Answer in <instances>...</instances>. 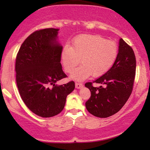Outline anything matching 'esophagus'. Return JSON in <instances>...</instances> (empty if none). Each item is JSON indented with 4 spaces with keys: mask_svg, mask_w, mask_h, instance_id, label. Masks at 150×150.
<instances>
[{
    "mask_svg": "<svg viewBox=\"0 0 150 150\" xmlns=\"http://www.w3.org/2000/svg\"><path fill=\"white\" fill-rule=\"evenodd\" d=\"M75 86H76V88H77V89H80V88L83 87V83H76L75 84Z\"/></svg>",
    "mask_w": 150,
    "mask_h": 150,
    "instance_id": "esophagus-1",
    "label": "esophagus"
}]
</instances>
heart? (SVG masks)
<instances>
[{"label":"heart","instance_id":"heart-1","mask_svg":"<svg viewBox=\"0 0 150 150\" xmlns=\"http://www.w3.org/2000/svg\"><path fill=\"white\" fill-rule=\"evenodd\" d=\"M116 43L98 35H81L73 41L72 46H65L61 60L67 73H72L81 62V65L71 75L74 79L83 81L92 74L101 76L112 67L117 58Z\"/></svg>","mask_w":150,"mask_h":150}]
</instances>
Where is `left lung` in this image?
I'll return each mask as SVG.
<instances>
[{"instance_id": "left-lung-1", "label": "left lung", "mask_w": 150, "mask_h": 150, "mask_svg": "<svg viewBox=\"0 0 150 150\" xmlns=\"http://www.w3.org/2000/svg\"><path fill=\"white\" fill-rule=\"evenodd\" d=\"M136 74V57L132 47L120 39L115 62L107 72L93 82L85 83L91 96L86 102L88 111L93 115L106 118L120 110L133 89ZM93 83L101 85L99 88Z\"/></svg>"}]
</instances>
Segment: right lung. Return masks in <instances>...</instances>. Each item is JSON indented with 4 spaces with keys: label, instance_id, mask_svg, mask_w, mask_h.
<instances>
[{
    "label": "right lung",
    "instance_id": "1",
    "mask_svg": "<svg viewBox=\"0 0 150 150\" xmlns=\"http://www.w3.org/2000/svg\"><path fill=\"white\" fill-rule=\"evenodd\" d=\"M59 29L44 28L30 35L16 59V83L26 106L37 115L50 117L64 108L75 83L55 85L67 77L61 64L63 48L57 42Z\"/></svg>",
    "mask_w": 150,
    "mask_h": 150
}]
</instances>
